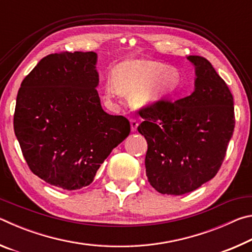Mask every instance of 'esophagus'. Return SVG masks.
Returning a JSON list of instances; mask_svg holds the SVG:
<instances>
[{
    "label": "esophagus",
    "mask_w": 252,
    "mask_h": 252,
    "mask_svg": "<svg viewBox=\"0 0 252 252\" xmlns=\"http://www.w3.org/2000/svg\"><path fill=\"white\" fill-rule=\"evenodd\" d=\"M130 123H131V131H132V132H135L136 130H138L139 123H138V121L135 120V119H131Z\"/></svg>",
    "instance_id": "34e87169"
}]
</instances>
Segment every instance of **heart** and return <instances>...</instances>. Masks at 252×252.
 I'll list each match as a JSON object with an SVG mask.
<instances>
[{"mask_svg": "<svg viewBox=\"0 0 252 252\" xmlns=\"http://www.w3.org/2000/svg\"><path fill=\"white\" fill-rule=\"evenodd\" d=\"M180 85L179 72L163 63L126 61L119 64L114 75L106 79L104 95L108 100L120 97L123 92L133 93L136 105H150L172 94Z\"/></svg>", "mask_w": 252, "mask_h": 252, "instance_id": "heart-1", "label": "heart"}]
</instances>
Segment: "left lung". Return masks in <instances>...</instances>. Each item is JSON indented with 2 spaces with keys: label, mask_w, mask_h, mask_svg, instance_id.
<instances>
[{
  "label": "left lung",
  "mask_w": 252,
  "mask_h": 252,
  "mask_svg": "<svg viewBox=\"0 0 252 252\" xmlns=\"http://www.w3.org/2000/svg\"><path fill=\"white\" fill-rule=\"evenodd\" d=\"M195 69L194 91L176 102L140 111L138 131L148 142V180L162 194L191 192L216 176L234 129L233 97L207 59L187 58Z\"/></svg>",
  "instance_id": "1"
}]
</instances>
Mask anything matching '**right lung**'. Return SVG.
Returning <instances> with one entry per match:
<instances>
[{
    "label": "right lung",
    "instance_id": "obj_1",
    "mask_svg": "<svg viewBox=\"0 0 252 252\" xmlns=\"http://www.w3.org/2000/svg\"><path fill=\"white\" fill-rule=\"evenodd\" d=\"M94 52L46 55L16 96L14 132L31 171L51 186L78 190L93 181L130 122L103 111Z\"/></svg>",
    "mask_w": 252,
    "mask_h": 252
}]
</instances>
